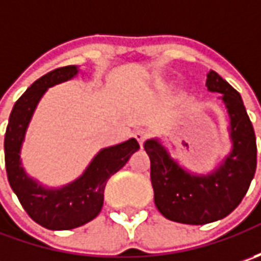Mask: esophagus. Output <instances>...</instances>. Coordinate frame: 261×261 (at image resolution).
<instances>
[{
  "instance_id": "esophagus-1",
  "label": "esophagus",
  "mask_w": 261,
  "mask_h": 261,
  "mask_svg": "<svg viewBox=\"0 0 261 261\" xmlns=\"http://www.w3.org/2000/svg\"><path fill=\"white\" fill-rule=\"evenodd\" d=\"M134 136L136 138V141L139 142V145H144L145 139L148 138V130H145V129H136Z\"/></svg>"
}]
</instances>
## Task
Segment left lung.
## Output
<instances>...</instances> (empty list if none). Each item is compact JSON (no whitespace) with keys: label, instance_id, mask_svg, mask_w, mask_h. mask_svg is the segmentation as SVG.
Wrapping results in <instances>:
<instances>
[{"label":"left lung","instance_id":"left-lung-1","mask_svg":"<svg viewBox=\"0 0 261 261\" xmlns=\"http://www.w3.org/2000/svg\"><path fill=\"white\" fill-rule=\"evenodd\" d=\"M209 93H219L229 119L231 149L207 173H193L171 155L160 138L146 139L156 209L167 219L203 225L228 216L246 196L257 166L254 129L238 91L215 71L206 74Z\"/></svg>","mask_w":261,"mask_h":261}]
</instances>
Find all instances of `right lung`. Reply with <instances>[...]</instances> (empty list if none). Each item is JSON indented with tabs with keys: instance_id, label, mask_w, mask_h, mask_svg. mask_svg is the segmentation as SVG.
<instances>
[{
	"instance_id": "right-lung-1",
	"label": "right lung",
	"mask_w": 261,
	"mask_h": 261,
	"mask_svg": "<svg viewBox=\"0 0 261 261\" xmlns=\"http://www.w3.org/2000/svg\"><path fill=\"white\" fill-rule=\"evenodd\" d=\"M80 71L78 65H68L40 76L15 101L5 130L4 151L8 183L29 216L39 225L52 231L72 229L93 221L103 207L107 180L139 149L135 138L101 148L81 175L59 187L43 185L25 171L21 148L39 101L50 87L75 78Z\"/></svg>"
}]
</instances>
